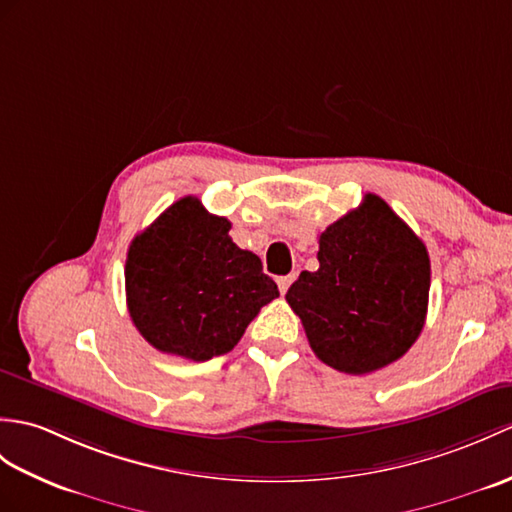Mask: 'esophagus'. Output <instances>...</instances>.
<instances>
[{
    "label": "esophagus",
    "mask_w": 512,
    "mask_h": 512,
    "mask_svg": "<svg viewBox=\"0 0 512 512\" xmlns=\"http://www.w3.org/2000/svg\"><path fill=\"white\" fill-rule=\"evenodd\" d=\"M292 281H294V275H288V277H279V279H277L279 292H281V294L288 292V288H290V283H292Z\"/></svg>",
    "instance_id": "obj_1"
}]
</instances>
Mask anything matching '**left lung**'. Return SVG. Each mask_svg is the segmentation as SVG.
Masks as SVG:
<instances>
[{
    "mask_svg": "<svg viewBox=\"0 0 512 512\" xmlns=\"http://www.w3.org/2000/svg\"><path fill=\"white\" fill-rule=\"evenodd\" d=\"M318 270H303L285 301L320 362L364 375L397 362L425 325L430 255L386 200L364 202L318 237Z\"/></svg>",
    "mask_w": 512,
    "mask_h": 512,
    "instance_id": "obj_1",
    "label": "left lung"
}]
</instances>
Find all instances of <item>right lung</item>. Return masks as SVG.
<instances>
[{
  "label": "right lung",
  "instance_id": "right-lung-1",
  "mask_svg": "<svg viewBox=\"0 0 512 512\" xmlns=\"http://www.w3.org/2000/svg\"><path fill=\"white\" fill-rule=\"evenodd\" d=\"M229 231L227 218L185 196L130 242L128 312L157 351L194 362L229 353L279 296L261 259L233 244Z\"/></svg>",
  "mask_w": 512,
  "mask_h": 512
}]
</instances>
